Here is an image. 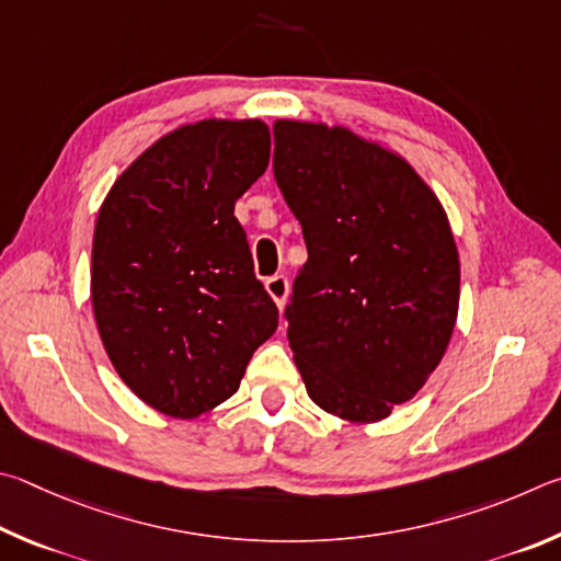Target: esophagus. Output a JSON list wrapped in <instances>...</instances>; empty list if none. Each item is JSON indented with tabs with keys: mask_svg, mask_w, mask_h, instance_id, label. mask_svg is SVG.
Masks as SVG:
<instances>
[{
	"mask_svg": "<svg viewBox=\"0 0 561 561\" xmlns=\"http://www.w3.org/2000/svg\"><path fill=\"white\" fill-rule=\"evenodd\" d=\"M265 290H268V296L273 298L275 306L283 308L288 298V278L286 275H271V278L265 280Z\"/></svg>",
	"mask_w": 561,
	"mask_h": 561,
	"instance_id": "obj_1",
	"label": "esophagus"
}]
</instances>
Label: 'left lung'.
<instances>
[{
    "label": "left lung",
    "mask_w": 561,
    "mask_h": 561,
    "mask_svg": "<svg viewBox=\"0 0 561 561\" xmlns=\"http://www.w3.org/2000/svg\"><path fill=\"white\" fill-rule=\"evenodd\" d=\"M273 172L302 226L288 340L310 399L375 424L426 385L454 335L460 261L414 167L347 127L275 121Z\"/></svg>",
    "instance_id": "left-lung-1"
}]
</instances>
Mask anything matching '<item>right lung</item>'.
Listing matches in <instances>:
<instances>
[{
	"instance_id": "obj_1",
	"label": "right lung",
	"mask_w": 561,
	"mask_h": 561,
	"mask_svg": "<svg viewBox=\"0 0 561 561\" xmlns=\"http://www.w3.org/2000/svg\"><path fill=\"white\" fill-rule=\"evenodd\" d=\"M268 160L263 121L182 125L117 176L98 211L95 325L117 375L160 414L219 407L278 328L233 216Z\"/></svg>"
}]
</instances>
